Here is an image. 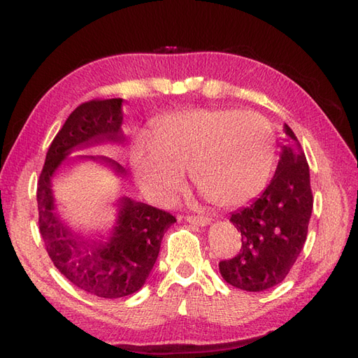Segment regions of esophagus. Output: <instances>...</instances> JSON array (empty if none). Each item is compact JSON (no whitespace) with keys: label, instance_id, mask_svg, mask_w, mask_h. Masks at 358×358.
I'll list each match as a JSON object with an SVG mask.
<instances>
[{"label":"esophagus","instance_id":"obj_1","mask_svg":"<svg viewBox=\"0 0 358 358\" xmlns=\"http://www.w3.org/2000/svg\"><path fill=\"white\" fill-rule=\"evenodd\" d=\"M186 221L187 222H190V224H194V226H199V227H204V226H207V224H210V218H207V217H186Z\"/></svg>","mask_w":358,"mask_h":358}]
</instances>
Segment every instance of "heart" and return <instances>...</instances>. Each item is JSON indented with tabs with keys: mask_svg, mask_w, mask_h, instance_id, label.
<instances>
[{
	"mask_svg": "<svg viewBox=\"0 0 358 358\" xmlns=\"http://www.w3.org/2000/svg\"><path fill=\"white\" fill-rule=\"evenodd\" d=\"M276 137L257 113L235 108L190 110L166 115L151 138L140 136L131 166L141 186L169 196L181 182V171L207 201L234 207L255 198L273 169Z\"/></svg>",
	"mask_w": 358,
	"mask_h": 358,
	"instance_id": "1",
	"label": "heart"
}]
</instances>
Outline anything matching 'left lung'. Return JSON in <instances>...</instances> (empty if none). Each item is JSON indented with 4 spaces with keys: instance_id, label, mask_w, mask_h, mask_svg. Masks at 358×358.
<instances>
[{
    "instance_id": "8db88e82",
    "label": "left lung",
    "mask_w": 358,
    "mask_h": 358,
    "mask_svg": "<svg viewBox=\"0 0 358 358\" xmlns=\"http://www.w3.org/2000/svg\"><path fill=\"white\" fill-rule=\"evenodd\" d=\"M274 177L261 196L231 213L241 231V252L220 262L227 284L245 292H265L280 284L301 255L313 212L310 168L288 124Z\"/></svg>"
}]
</instances>
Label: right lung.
<instances>
[{
  "label": "right lung",
  "mask_w": 358,
  "mask_h": 358,
  "mask_svg": "<svg viewBox=\"0 0 358 358\" xmlns=\"http://www.w3.org/2000/svg\"><path fill=\"white\" fill-rule=\"evenodd\" d=\"M123 99L82 103L65 120L45 155L38 181L39 231L47 253L71 284L105 299L129 296L145 285L159 257L162 239L176 217L129 196L117 199V218L110 235L73 230L56 210L53 177L74 152L99 145H123ZM94 162L113 169L117 177L127 171L103 155H78L69 164Z\"/></svg>",
  "instance_id": "right-lung-1"
}]
</instances>
